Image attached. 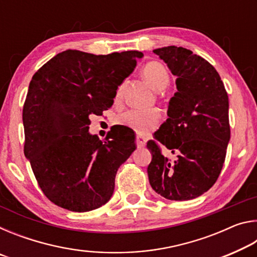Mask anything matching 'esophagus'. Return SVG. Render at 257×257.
Here are the masks:
<instances>
[{"mask_svg":"<svg viewBox=\"0 0 257 257\" xmlns=\"http://www.w3.org/2000/svg\"><path fill=\"white\" fill-rule=\"evenodd\" d=\"M136 145L138 149L141 147H144L146 145V138L144 136H141V135H137L136 136Z\"/></svg>","mask_w":257,"mask_h":257,"instance_id":"34e87169","label":"esophagus"}]
</instances>
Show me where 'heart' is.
Masks as SVG:
<instances>
[{
  "label": "heart",
  "mask_w": 257,
  "mask_h": 257,
  "mask_svg": "<svg viewBox=\"0 0 257 257\" xmlns=\"http://www.w3.org/2000/svg\"><path fill=\"white\" fill-rule=\"evenodd\" d=\"M143 76L156 90L164 89L170 82V76H169L167 68L156 61H151L145 64V67L143 68ZM122 89V85L118 87L115 94L116 98L121 97ZM160 119V112L155 108H150V110L132 108V110L121 113L116 119V122L134 130L135 133L145 135L158 127Z\"/></svg>",
  "instance_id": "b5f03b06"
}]
</instances>
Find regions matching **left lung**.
Returning a JSON list of instances; mask_svg holds the SVG:
<instances>
[{
    "mask_svg": "<svg viewBox=\"0 0 257 257\" xmlns=\"http://www.w3.org/2000/svg\"><path fill=\"white\" fill-rule=\"evenodd\" d=\"M177 76L165 122L147 142V168L156 193L171 201L201 196L222 170L230 139L229 99L215 68L190 50L167 46L153 51ZM165 147L174 156L162 153Z\"/></svg>",
    "mask_w": 257,
    "mask_h": 257,
    "instance_id": "obj_1",
    "label": "left lung"
}]
</instances>
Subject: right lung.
Wrapping results in <instances>:
<instances>
[{
	"mask_svg": "<svg viewBox=\"0 0 257 257\" xmlns=\"http://www.w3.org/2000/svg\"><path fill=\"white\" fill-rule=\"evenodd\" d=\"M143 53L95 55L68 50L35 72L24 104L26 158L52 203L72 212L102 206L114 190L116 171L136 150L133 133L89 135L90 114L112 106L118 86Z\"/></svg>",
	"mask_w": 257,
	"mask_h": 257,
	"instance_id": "1",
	"label": "right lung"
}]
</instances>
